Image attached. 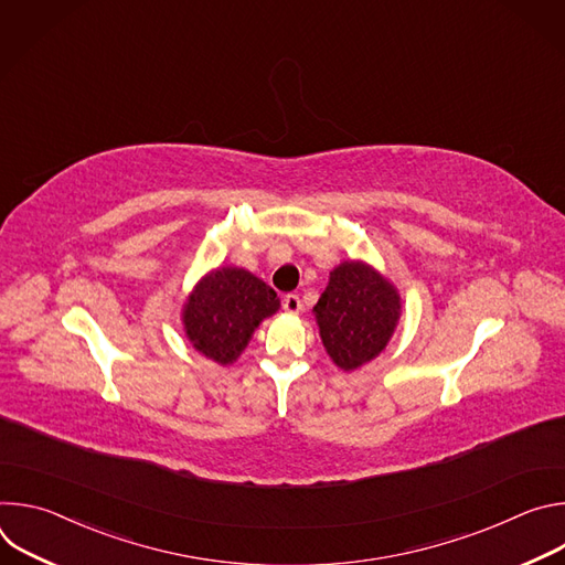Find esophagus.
<instances>
[{
  "instance_id": "1",
  "label": "esophagus",
  "mask_w": 565,
  "mask_h": 565,
  "mask_svg": "<svg viewBox=\"0 0 565 565\" xmlns=\"http://www.w3.org/2000/svg\"><path fill=\"white\" fill-rule=\"evenodd\" d=\"M284 310L290 315H299L301 312V299L299 295H286L284 297Z\"/></svg>"
}]
</instances>
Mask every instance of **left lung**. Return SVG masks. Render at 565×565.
Returning <instances> with one entry per match:
<instances>
[{
  "label": "left lung",
  "mask_w": 565,
  "mask_h": 565,
  "mask_svg": "<svg viewBox=\"0 0 565 565\" xmlns=\"http://www.w3.org/2000/svg\"><path fill=\"white\" fill-rule=\"evenodd\" d=\"M312 315L329 358L351 373L386 349L399 324L402 297L375 266L349 259L331 270Z\"/></svg>",
  "instance_id": "obj_1"
}]
</instances>
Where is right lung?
Returning a JSON list of instances; mask_svg holds the SVG:
<instances>
[{"label":"right lung","instance_id":"right-lung-1","mask_svg":"<svg viewBox=\"0 0 565 565\" xmlns=\"http://www.w3.org/2000/svg\"><path fill=\"white\" fill-rule=\"evenodd\" d=\"M277 292L257 275L238 266L205 273L181 308L190 344L207 360L230 366L246 351L264 319L279 310Z\"/></svg>","mask_w":565,"mask_h":565}]
</instances>
